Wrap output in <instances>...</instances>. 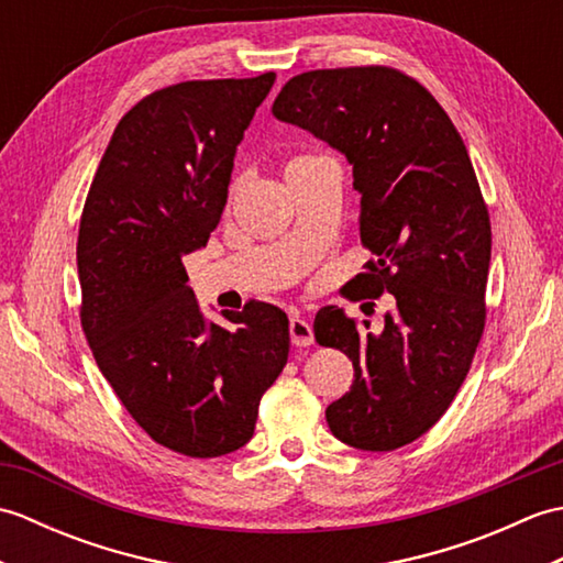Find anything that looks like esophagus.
Instances as JSON below:
<instances>
[{"label": "esophagus", "instance_id": "obj_1", "mask_svg": "<svg viewBox=\"0 0 563 563\" xmlns=\"http://www.w3.org/2000/svg\"><path fill=\"white\" fill-rule=\"evenodd\" d=\"M290 339L297 345V349H307V345L314 343V331L309 321H305L302 317H292L290 319Z\"/></svg>", "mask_w": 563, "mask_h": 563}]
</instances>
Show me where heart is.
<instances>
[{"label":"heart","instance_id":"1","mask_svg":"<svg viewBox=\"0 0 563 563\" xmlns=\"http://www.w3.org/2000/svg\"><path fill=\"white\" fill-rule=\"evenodd\" d=\"M319 159H324V157H317V154H292V157L285 162V176H292L295 172H300V169H305V166L314 164ZM232 194H234V186H232Z\"/></svg>","mask_w":563,"mask_h":563}]
</instances>
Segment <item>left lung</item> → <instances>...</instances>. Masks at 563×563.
<instances>
[{"label":"left lung","mask_w":563,"mask_h":563,"mask_svg":"<svg viewBox=\"0 0 563 563\" xmlns=\"http://www.w3.org/2000/svg\"><path fill=\"white\" fill-rule=\"evenodd\" d=\"M273 115L349 157L361 242L375 254L349 297L394 295L379 333L336 307L314 319L317 343L355 369L327 409L331 433L369 452L409 445L450 409L486 324L492 220L470 154L433 93L385 65L302 71Z\"/></svg>","instance_id":"1"}]
</instances>
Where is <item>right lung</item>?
Here are the masks:
<instances>
[{
    "mask_svg": "<svg viewBox=\"0 0 563 563\" xmlns=\"http://www.w3.org/2000/svg\"><path fill=\"white\" fill-rule=\"evenodd\" d=\"M273 81L266 71L147 93L115 125L81 210L84 336L133 421L186 457L246 445L288 363L283 309L254 300L222 314L230 327L206 324L184 268L220 222L236 145Z\"/></svg>",
    "mask_w": 563,
    "mask_h": 563,
    "instance_id": "right-lung-1",
    "label": "right lung"
}]
</instances>
